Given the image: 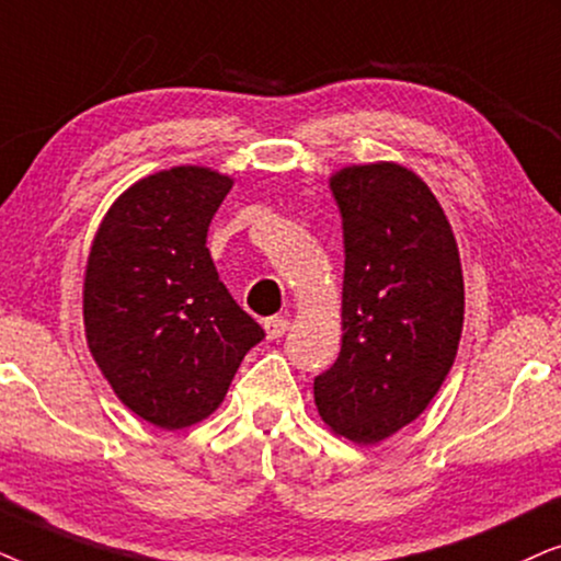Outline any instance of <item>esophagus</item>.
Wrapping results in <instances>:
<instances>
[{
	"mask_svg": "<svg viewBox=\"0 0 561 561\" xmlns=\"http://www.w3.org/2000/svg\"><path fill=\"white\" fill-rule=\"evenodd\" d=\"M287 328H289V320L287 318H282V316H276V318H268L266 323H264V331H266V339H282V335L287 333Z\"/></svg>",
	"mask_w": 561,
	"mask_h": 561,
	"instance_id": "obj_1",
	"label": "esophagus"
}]
</instances>
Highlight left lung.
Segmentation results:
<instances>
[{
	"mask_svg": "<svg viewBox=\"0 0 561 561\" xmlns=\"http://www.w3.org/2000/svg\"><path fill=\"white\" fill-rule=\"evenodd\" d=\"M343 220L341 354L316 377L335 436L379 444L442 390L465 325V276L444 207L415 171L354 163L331 176Z\"/></svg>",
	"mask_w": 561,
	"mask_h": 561,
	"instance_id": "obj_1",
	"label": "left lung"
}]
</instances>
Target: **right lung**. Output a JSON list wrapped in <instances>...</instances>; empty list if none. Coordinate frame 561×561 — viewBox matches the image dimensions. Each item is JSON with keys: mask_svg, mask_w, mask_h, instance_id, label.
<instances>
[{"mask_svg": "<svg viewBox=\"0 0 561 561\" xmlns=\"http://www.w3.org/2000/svg\"><path fill=\"white\" fill-rule=\"evenodd\" d=\"M233 179L207 167L156 171L104 215L84 272V331L125 408L179 431L220 408L264 339L220 282L207 228Z\"/></svg>", "mask_w": 561, "mask_h": 561, "instance_id": "1", "label": "right lung"}]
</instances>
